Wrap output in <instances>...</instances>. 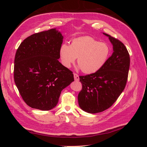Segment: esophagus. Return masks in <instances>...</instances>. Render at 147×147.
Returning <instances> with one entry per match:
<instances>
[{"label":"esophagus","mask_w":147,"mask_h":147,"mask_svg":"<svg viewBox=\"0 0 147 147\" xmlns=\"http://www.w3.org/2000/svg\"><path fill=\"white\" fill-rule=\"evenodd\" d=\"M74 79H75V81H79L80 78H79V77H78V74L74 73Z\"/></svg>","instance_id":"34e87169"}]
</instances>
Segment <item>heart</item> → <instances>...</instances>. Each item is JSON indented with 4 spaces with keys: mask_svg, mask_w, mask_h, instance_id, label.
Returning a JSON list of instances; mask_svg holds the SVG:
<instances>
[{
    "mask_svg": "<svg viewBox=\"0 0 147 147\" xmlns=\"http://www.w3.org/2000/svg\"><path fill=\"white\" fill-rule=\"evenodd\" d=\"M110 52L107 44L91 37L75 38L71 45L64 43L59 51L62 63L65 67H70L78 57V64L86 74L99 70L107 60Z\"/></svg>",
    "mask_w": 147,
    "mask_h": 147,
    "instance_id": "heart-1",
    "label": "heart"
}]
</instances>
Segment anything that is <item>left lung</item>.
<instances>
[{
  "instance_id": "obj_1",
  "label": "left lung",
  "mask_w": 147,
  "mask_h": 147,
  "mask_svg": "<svg viewBox=\"0 0 147 147\" xmlns=\"http://www.w3.org/2000/svg\"><path fill=\"white\" fill-rule=\"evenodd\" d=\"M109 37L113 47L112 55L97 72L79 76L82 89L78 95L80 107L84 112L96 113L108 109L123 91L127 80L130 57L124 44Z\"/></svg>"
}]
</instances>
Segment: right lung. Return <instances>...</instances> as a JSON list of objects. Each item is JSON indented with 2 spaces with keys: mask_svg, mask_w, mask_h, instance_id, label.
I'll return each mask as SVG.
<instances>
[{
  "mask_svg": "<svg viewBox=\"0 0 147 147\" xmlns=\"http://www.w3.org/2000/svg\"><path fill=\"white\" fill-rule=\"evenodd\" d=\"M63 36L51 29L30 35L15 57L14 80L26 104L43 111L56 107L62 90L74 81L72 71L59 63Z\"/></svg>",
  "mask_w": 147,
  "mask_h": 147,
  "instance_id": "1",
  "label": "right lung"
}]
</instances>
